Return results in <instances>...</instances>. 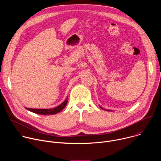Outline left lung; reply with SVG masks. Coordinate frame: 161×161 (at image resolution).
Instances as JSON below:
<instances>
[{
  "mask_svg": "<svg viewBox=\"0 0 161 161\" xmlns=\"http://www.w3.org/2000/svg\"><path fill=\"white\" fill-rule=\"evenodd\" d=\"M100 108H101V109H104V110H106V111H109V110H107V109H104V108H101V107H100Z\"/></svg>",
  "mask_w": 161,
  "mask_h": 161,
  "instance_id": "1",
  "label": "left lung"
}]
</instances>
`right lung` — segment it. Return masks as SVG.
<instances>
[{
    "instance_id": "obj_1",
    "label": "right lung",
    "mask_w": 161,
    "mask_h": 161,
    "mask_svg": "<svg viewBox=\"0 0 161 161\" xmlns=\"http://www.w3.org/2000/svg\"><path fill=\"white\" fill-rule=\"evenodd\" d=\"M67 97H66V99L59 106H58L56 108H52V109H32V108H25L27 110L32 111L33 113L40 114H55L60 111H61L66 106L67 103Z\"/></svg>"
}]
</instances>
